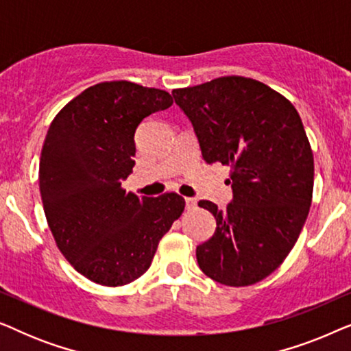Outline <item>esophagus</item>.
Here are the masks:
<instances>
[{"mask_svg":"<svg viewBox=\"0 0 351 351\" xmlns=\"http://www.w3.org/2000/svg\"><path fill=\"white\" fill-rule=\"evenodd\" d=\"M185 206H186V209H189V210L195 209L196 208V199L195 198H185Z\"/></svg>","mask_w":351,"mask_h":351,"instance_id":"34e87169","label":"esophagus"}]
</instances>
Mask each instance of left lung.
I'll return each instance as SVG.
<instances>
[{
	"mask_svg": "<svg viewBox=\"0 0 351 351\" xmlns=\"http://www.w3.org/2000/svg\"><path fill=\"white\" fill-rule=\"evenodd\" d=\"M193 124L208 165L230 166L233 199L217 228L196 247L206 276L225 286H251L271 275L294 247L313 196V152L289 100L244 76H222L172 90Z\"/></svg>",
	"mask_w": 351,
	"mask_h": 351,
	"instance_id": "obj_1",
	"label": "left lung"
}]
</instances>
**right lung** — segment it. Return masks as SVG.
Returning a JSON list of instances; mask_svg holds the SVG:
<instances>
[{
  "instance_id": "add662e5",
  "label": "right lung",
  "mask_w": 351,
  "mask_h": 351,
  "mask_svg": "<svg viewBox=\"0 0 351 351\" xmlns=\"http://www.w3.org/2000/svg\"><path fill=\"white\" fill-rule=\"evenodd\" d=\"M171 105L166 90L105 81L70 100L47 129L40 158L47 225L71 267L97 285L142 276L184 213L177 193L138 198L121 186L136 165L137 126Z\"/></svg>"
}]
</instances>
